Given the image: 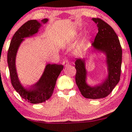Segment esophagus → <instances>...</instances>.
<instances>
[{
  "label": "esophagus",
  "mask_w": 132,
  "mask_h": 132,
  "mask_svg": "<svg viewBox=\"0 0 132 132\" xmlns=\"http://www.w3.org/2000/svg\"><path fill=\"white\" fill-rule=\"evenodd\" d=\"M63 64L64 65V66H67L68 64H69V61L67 60H65L63 61Z\"/></svg>",
  "instance_id": "1"
}]
</instances>
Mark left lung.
<instances>
[{
  "label": "left lung",
  "instance_id": "left-lung-1",
  "mask_svg": "<svg viewBox=\"0 0 132 132\" xmlns=\"http://www.w3.org/2000/svg\"><path fill=\"white\" fill-rule=\"evenodd\" d=\"M92 20L97 24L98 32L92 45L95 49L103 51L107 55L108 77L99 86H89L85 82L86 70L84 60L77 58L75 61V79L76 84L84 97L99 99L108 96L119 82L122 50L118 36L112 27L100 18H93Z\"/></svg>",
  "mask_w": 132,
  "mask_h": 132
}]
</instances>
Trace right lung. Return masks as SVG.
<instances>
[{"instance_id": "1", "label": "right lung", "mask_w": 132, "mask_h": 132, "mask_svg": "<svg viewBox=\"0 0 132 132\" xmlns=\"http://www.w3.org/2000/svg\"><path fill=\"white\" fill-rule=\"evenodd\" d=\"M47 21V19H43L41 20V24H45ZM40 26V23L37 20H29L22 25L13 36L7 53L11 83L23 99L32 104L45 102L52 96L57 78L63 69L62 64H47L37 83L27 88H24L19 81L15 68L17 50L21 42L24 40L23 38L36 34Z\"/></svg>"}]
</instances>
